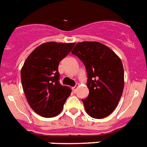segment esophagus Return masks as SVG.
Segmentation results:
<instances>
[{
	"mask_svg": "<svg viewBox=\"0 0 147 147\" xmlns=\"http://www.w3.org/2000/svg\"><path fill=\"white\" fill-rule=\"evenodd\" d=\"M77 88H78V86H77V85H76L75 86L73 87L72 89H73V91L74 92H76V89H77Z\"/></svg>",
	"mask_w": 147,
	"mask_h": 147,
	"instance_id": "esophagus-1",
	"label": "esophagus"
}]
</instances>
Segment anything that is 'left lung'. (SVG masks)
I'll use <instances>...</instances> for the list:
<instances>
[{
    "label": "left lung",
    "mask_w": 147,
    "mask_h": 147,
    "mask_svg": "<svg viewBox=\"0 0 147 147\" xmlns=\"http://www.w3.org/2000/svg\"><path fill=\"white\" fill-rule=\"evenodd\" d=\"M71 53L86 67L89 94L82 99L91 117L103 119L116 109L124 88V70L121 59L110 48L98 42H82Z\"/></svg>",
    "instance_id": "left-lung-1"
}]
</instances>
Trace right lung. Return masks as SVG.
Masks as SVG:
<instances>
[{
    "label": "right lung",
    "instance_id": "1",
    "mask_svg": "<svg viewBox=\"0 0 147 147\" xmlns=\"http://www.w3.org/2000/svg\"><path fill=\"white\" fill-rule=\"evenodd\" d=\"M75 43L48 42L37 47L25 60L21 81L32 110L43 117H54L62 110L71 88L61 85L59 62Z\"/></svg>",
    "mask_w": 147,
    "mask_h": 147
}]
</instances>
